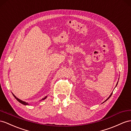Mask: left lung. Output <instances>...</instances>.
Instances as JSON below:
<instances>
[{"label": "left lung", "mask_w": 131, "mask_h": 131, "mask_svg": "<svg viewBox=\"0 0 131 131\" xmlns=\"http://www.w3.org/2000/svg\"><path fill=\"white\" fill-rule=\"evenodd\" d=\"M117 84H118V82H117V85H116V86L117 85ZM112 95V93H111V95H110V96L108 97V99H107V100H106V101H105V102H106V101H107V100H108V99H109V98L110 97H111V95Z\"/></svg>", "instance_id": "left-lung-1"}]
</instances>
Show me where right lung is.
<instances>
[{"mask_svg": "<svg viewBox=\"0 0 131 131\" xmlns=\"http://www.w3.org/2000/svg\"><path fill=\"white\" fill-rule=\"evenodd\" d=\"M13 96H14V97H15L16 100H17L18 101H19L20 103H21V104H23V105H29V103H28V102H25V101H22V100H20V99H19L18 98L16 97L14 94H13ZM46 97H47V96L43 98V99H42L41 100H44L45 99H46Z\"/></svg>", "mask_w": 131, "mask_h": 131, "instance_id": "add662e5", "label": "right lung"}]
</instances>
